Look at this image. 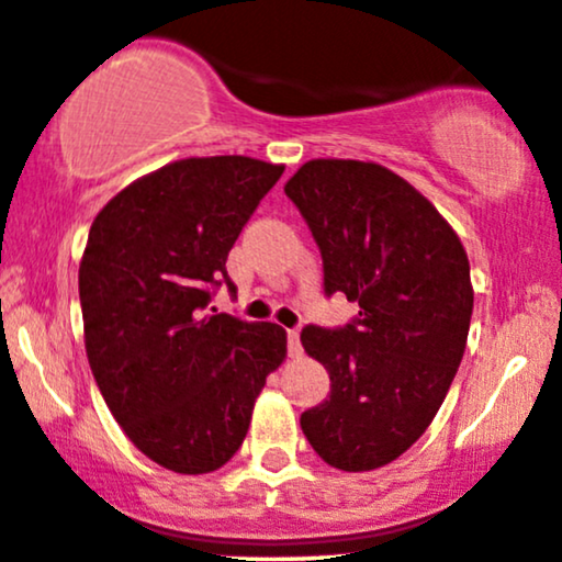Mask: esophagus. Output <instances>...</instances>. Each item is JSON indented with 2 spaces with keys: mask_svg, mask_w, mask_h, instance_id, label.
Masks as SVG:
<instances>
[{
  "mask_svg": "<svg viewBox=\"0 0 562 562\" xmlns=\"http://www.w3.org/2000/svg\"><path fill=\"white\" fill-rule=\"evenodd\" d=\"M301 352H303L301 334H297V329H288V355L290 358H297Z\"/></svg>",
  "mask_w": 562,
  "mask_h": 562,
  "instance_id": "esophagus-1",
  "label": "esophagus"
}]
</instances>
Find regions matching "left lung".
I'll list each match as a JSON object with an SVG mask.
<instances>
[{"mask_svg":"<svg viewBox=\"0 0 562 562\" xmlns=\"http://www.w3.org/2000/svg\"><path fill=\"white\" fill-rule=\"evenodd\" d=\"M324 261V295L358 303L350 324H308L301 342L329 396L301 415L326 464L379 470L423 436L470 334V259L415 187L379 162L308 160L285 183Z\"/></svg>","mask_w":562,"mask_h":562,"instance_id":"8db88e82","label":"left lung"}]
</instances>
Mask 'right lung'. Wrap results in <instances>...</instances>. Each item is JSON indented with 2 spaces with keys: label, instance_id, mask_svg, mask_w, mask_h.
Returning <instances> with one entry per match:
<instances>
[{
  "label": "right lung",
  "instance_id": "add662e5",
  "mask_svg": "<svg viewBox=\"0 0 562 562\" xmlns=\"http://www.w3.org/2000/svg\"><path fill=\"white\" fill-rule=\"evenodd\" d=\"M285 166L217 155L170 162L92 220L80 265L85 350L111 415L170 472H215L244 443L285 329L207 314L244 225Z\"/></svg>",
  "mask_w": 562,
  "mask_h": 562
}]
</instances>
